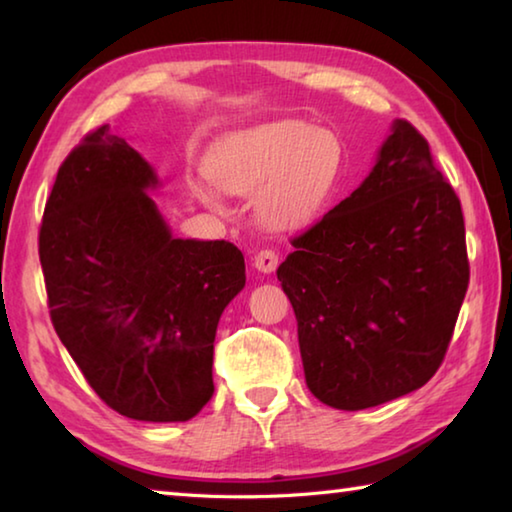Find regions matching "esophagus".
Returning <instances> with one entry per match:
<instances>
[{"label": "esophagus", "instance_id": "1", "mask_svg": "<svg viewBox=\"0 0 512 512\" xmlns=\"http://www.w3.org/2000/svg\"><path fill=\"white\" fill-rule=\"evenodd\" d=\"M253 266L262 273H273L277 268V253H275V250H268V248L257 250V253L253 255Z\"/></svg>", "mask_w": 512, "mask_h": 512}]
</instances>
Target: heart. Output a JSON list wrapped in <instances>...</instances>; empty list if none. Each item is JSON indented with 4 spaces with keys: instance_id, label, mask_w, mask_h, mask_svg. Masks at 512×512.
<instances>
[{
    "instance_id": "b5f03b06",
    "label": "heart",
    "mask_w": 512,
    "mask_h": 512,
    "mask_svg": "<svg viewBox=\"0 0 512 512\" xmlns=\"http://www.w3.org/2000/svg\"><path fill=\"white\" fill-rule=\"evenodd\" d=\"M212 183L235 196L255 194V219L268 230L302 228L325 210L345 176V146L334 131L307 121H273L223 142L207 162ZM216 212L210 187H196Z\"/></svg>"
}]
</instances>
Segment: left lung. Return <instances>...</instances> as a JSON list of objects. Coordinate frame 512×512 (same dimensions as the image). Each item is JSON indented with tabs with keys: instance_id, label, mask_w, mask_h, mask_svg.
Here are the masks:
<instances>
[{
	"instance_id": "obj_1",
	"label": "left lung",
	"mask_w": 512,
	"mask_h": 512,
	"mask_svg": "<svg viewBox=\"0 0 512 512\" xmlns=\"http://www.w3.org/2000/svg\"><path fill=\"white\" fill-rule=\"evenodd\" d=\"M291 244L277 280L320 402L370 409L436 375L470 262L461 201L409 121H393L368 178Z\"/></svg>"
}]
</instances>
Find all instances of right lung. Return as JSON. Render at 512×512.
Wrapping results in <instances>:
<instances>
[{"label": "right lung", "mask_w": 512, "mask_h": 512, "mask_svg": "<svg viewBox=\"0 0 512 512\" xmlns=\"http://www.w3.org/2000/svg\"><path fill=\"white\" fill-rule=\"evenodd\" d=\"M158 176L110 126L60 164L38 253L58 339L103 402L142 422H185L214 393L216 325L244 289L230 241L176 239Z\"/></svg>", "instance_id": "add662e5"}]
</instances>
